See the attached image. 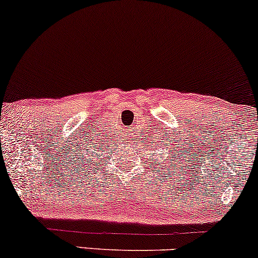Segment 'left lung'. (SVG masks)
Returning <instances> with one entry per match:
<instances>
[{
  "mask_svg": "<svg viewBox=\"0 0 258 258\" xmlns=\"http://www.w3.org/2000/svg\"><path fill=\"white\" fill-rule=\"evenodd\" d=\"M161 143H162V141H161ZM171 161H173V159H171ZM156 162H158L159 166H161V167H166V165H160V164H161V162H160L159 160H156ZM174 162H176V160H174ZM154 164H155V161H154ZM154 168H156V167H154ZM160 170H162V168H160ZM166 170H168V167L166 168ZM158 172H159V171H158ZM162 172H164V171H162ZM162 176H164V173H162Z\"/></svg>",
  "mask_w": 258,
  "mask_h": 258,
  "instance_id": "1",
  "label": "left lung"
}]
</instances>
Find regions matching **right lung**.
Returning <instances> with one entry per match:
<instances>
[{
    "mask_svg": "<svg viewBox=\"0 0 258 258\" xmlns=\"http://www.w3.org/2000/svg\"><path fill=\"white\" fill-rule=\"evenodd\" d=\"M98 139H88L86 138L85 146H82V143H79V146L76 147V149L74 150L75 155H74V162H76V166L79 165V167H87L90 165H96L97 167L100 166V161L103 158V147L100 146V142H97ZM78 170V168H76Z\"/></svg>",
    "mask_w": 258,
    "mask_h": 258,
    "instance_id": "1",
    "label": "right lung"
}]
</instances>
